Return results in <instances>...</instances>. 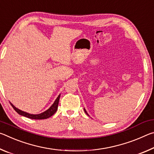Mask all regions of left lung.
Segmentation results:
<instances>
[{
	"label": "left lung",
	"mask_w": 154,
	"mask_h": 154,
	"mask_svg": "<svg viewBox=\"0 0 154 154\" xmlns=\"http://www.w3.org/2000/svg\"><path fill=\"white\" fill-rule=\"evenodd\" d=\"M84 111H85V113H86V114L88 115V116H89V115H88V113H87V111H85V109H84Z\"/></svg>",
	"instance_id": "1"
}]
</instances>
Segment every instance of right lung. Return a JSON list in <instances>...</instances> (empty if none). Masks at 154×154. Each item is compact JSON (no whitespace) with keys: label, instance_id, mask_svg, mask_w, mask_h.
Wrapping results in <instances>:
<instances>
[{"label":"right lung","instance_id":"obj_1","mask_svg":"<svg viewBox=\"0 0 154 154\" xmlns=\"http://www.w3.org/2000/svg\"><path fill=\"white\" fill-rule=\"evenodd\" d=\"M60 94L58 98H56V100H55V102L54 103L53 105H52L50 107H49V109L45 111V112H43L42 113L40 114H37V115H33V114H30L26 112L22 111L20 110V109H17L14 105H13L11 103V105L12 106V107L14 109V110L17 112L18 114L21 115V116H23L24 117H26L30 119H48L49 118H50L53 115L56 113L57 109H58V103H59V100H60Z\"/></svg>","mask_w":154,"mask_h":154}]
</instances>
